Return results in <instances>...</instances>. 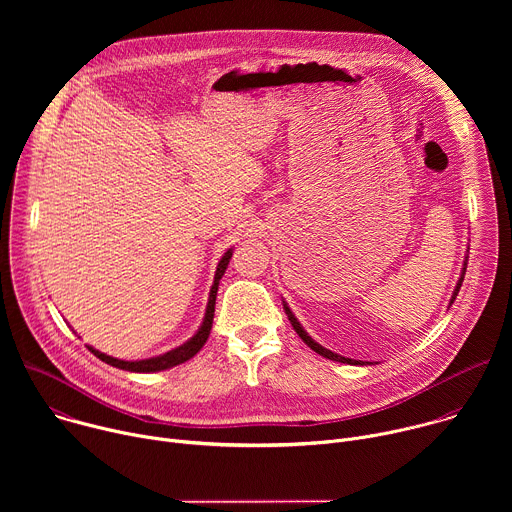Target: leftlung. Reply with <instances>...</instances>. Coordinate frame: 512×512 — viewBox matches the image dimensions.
Wrapping results in <instances>:
<instances>
[{"mask_svg":"<svg viewBox=\"0 0 512 512\" xmlns=\"http://www.w3.org/2000/svg\"><path fill=\"white\" fill-rule=\"evenodd\" d=\"M464 275H466V261H464V267H462V275H460V279H458V283H456V289H454V296H452V300H450V306L454 304V300H456V296H458V291H460V287H462V281H464ZM283 310H285V314H287V318H289V322H291V326H294V330L298 332V336L314 350V352H318L320 356H324V358H330V360H336V362H346V364H364L362 360H352V358H346V356H340V354H336V352H332V350H328V348H324L322 344H318L316 340H312V336H308V332L302 328V324L298 322V318L291 314V310L287 308V304H283Z\"/></svg>","mask_w":512,"mask_h":512,"instance_id":"obj_1","label":"left lung"}]
</instances>
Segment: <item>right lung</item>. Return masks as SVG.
Instances as JSON below:
<instances>
[{
    "label": "right lung",
    "mask_w": 512,
    "mask_h": 512,
    "mask_svg": "<svg viewBox=\"0 0 512 512\" xmlns=\"http://www.w3.org/2000/svg\"><path fill=\"white\" fill-rule=\"evenodd\" d=\"M233 257V249H229L223 259L218 261V267H216V273H214V283L210 287V296H208V306H206V314H204V320L198 328V332L186 340L182 346L174 348V350H168L160 356H152V358H143V360H121V358H113L105 352H99L95 350L93 346H89V350L101 358L103 362L111 364V367H117V369H123V371H131V373H158V371H166V369H172L176 367V364H182L186 360H190L202 346L204 342L208 340V334H210V328H212V318H214V304H216V291H218V281H221V277L225 275L227 271V265Z\"/></svg>",
    "instance_id": "right-lung-1"
}]
</instances>
